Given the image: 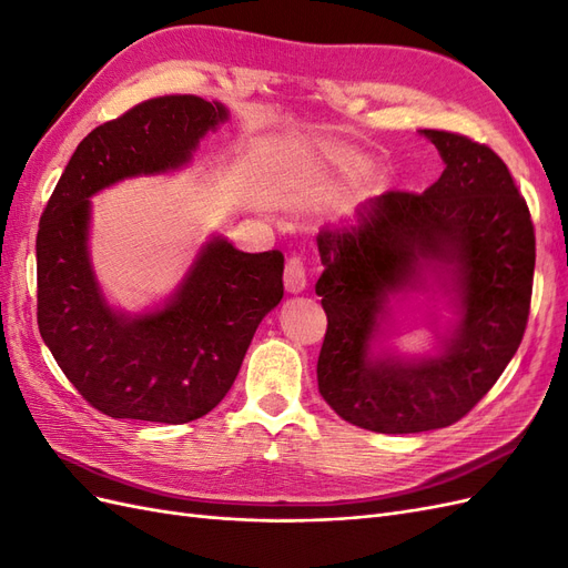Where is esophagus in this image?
<instances>
[{
    "instance_id": "34e87169",
    "label": "esophagus",
    "mask_w": 568,
    "mask_h": 568,
    "mask_svg": "<svg viewBox=\"0 0 568 568\" xmlns=\"http://www.w3.org/2000/svg\"><path fill=\"white\" fill-rule=\"evenodd\" d=\"M284 284L288 291H294V294H298V291H303L307 286V267H305L301 255H291L286 261Z\"/></svg>"
}]
</instances>
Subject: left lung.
<instances>
[{
    "label": "left lung",
    "instance_id": "8db88e82",
    "mask_svg": "<svg viewBox=\"0 0 568 568\" xmlns=\"http://www.w3.org/2000/svg\"><path fill=\"white\" fill-rule=\"evenodd\" d=\"M445 163L424 194L386 192L355 227L324 230L315 284L326 313L317 386L341 419L376 434H419L469 415L526 332L536 232L505 161L469 136L424 130ZM424 266L452 274L460 320L434 358H372L388 293Z\"/></svg>",
    "mask_w": 568,
    "mask_h": 568
}]
</instances>
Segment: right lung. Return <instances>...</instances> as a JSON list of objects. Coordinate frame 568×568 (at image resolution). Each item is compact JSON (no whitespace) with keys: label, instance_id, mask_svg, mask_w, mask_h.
<instances>
[{"label":"right lung","instance_id":"right-lung-1","mask_svg":"<svg viewBox=\"0 0 568 568\" xmlns=\"http://www.w3.org/2000/svg\"><path fill=\"white\" fill-rule=\"evenodd\" d=\"M227 120L194 94L146 99L78 144L38 232V326L68 382L113 419L194 422L225 398L261 320L284 296L282 251L213 239L161 311L123 315L99 291L88 253L90 196L192 159Z\"/></svg>","mask_w":568,"mask_h":568}]
</instances>
